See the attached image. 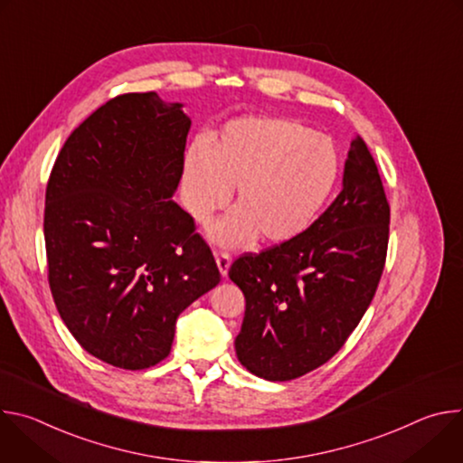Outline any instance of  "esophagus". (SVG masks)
I'll return each mask as SVG.
<instances>
[{
	"label": "esophagus",
	"mask_w": 463,
	"mask_h": 463,
	"mask_svg": "<svg viewBox=\"0 0 463 463\" xmlns=\"http://www.w3.org/2000/svg\"><path fill=\"white\" fill-rule=\"evenodd\" d=\"M231 254L229 252H220L216 254V263H218V269L222 273V277H227L229 273V268H231Z\"/></svg>",
	"instance_id": "1"
}]
</instances>
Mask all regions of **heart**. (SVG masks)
Instances as JSON below:
<instances>
[{"label":"heart","mask_w":463,"mask_h":463,"mask_svg":"<svg viewBox=\"0 0 463 463\" xmlns=\"http://www.w3.org/2000/svg\"><path fill=\"white\" fill-rule=\"evenodd\" d=\"M339 172L341 156L327 136L289 118L241 117L223 126L211 152L200 143L188 148L183 197L192 218L207 222L234 188L236 209L211 227L213 240L284 243L313 223Z\"/></svg>","instance_id":"obj_1"}]
</instances>
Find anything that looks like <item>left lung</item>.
<instances>
[{
    "mask_svg": "<svg viewBox=\"0 0 463 463\" xmlns=\"http://www.w3.org/2000/svg\"><path fill=\"white\" fill-rule=\"evenodd\" d=\"M390 207L377 165L357 136L343 190L297 238L240 256L238 361L268 381L297 379L332 359L357 327L383 275Z\"/></svg>",
    "mask_w": 463,
    "mask_h": 463,
    "instance_id": "1",
    "label": "left lung"
}]
</instances>
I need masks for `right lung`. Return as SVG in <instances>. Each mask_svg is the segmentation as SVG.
Wrapping results in <instances>:
<instances>
[{
	"label": "right lung",
	"mask_w": 463,
	"mask_h": 463,
	"mask_svg": "<svg viewBox=\"0 0 463 463\" xmlns=\"http://www.w3.org/2000/svg\"><path fill=\"white\" fill-rule=\"evenodd\" d=\"M190 117L156 91L93 111L61 146L45 190L49 288L93 357L145 370L172 348L175 320L220 284L194 220L172 195Z\"/></svg>",
	"instance_id": "add662e5"
}]
</instances>
